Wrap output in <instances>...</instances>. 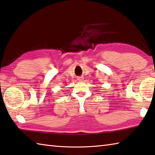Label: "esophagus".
<instances>
[{
  "label": "esophagus",
  "mask_w": 155,
  "mask_h": 155,
  "mask_svg": "<svg viewBox=\"0 0 155 155\" xmlns=\"http://www.w3.org/2000/svg\"><path fill=\"white\" fill-rule=\"evenodd\" d=\"M83 80H84V78L83 77H78V81H80V82L83 81Z\"/></svg>",
  "instance_id": "obj_1"
}]
</instances>
